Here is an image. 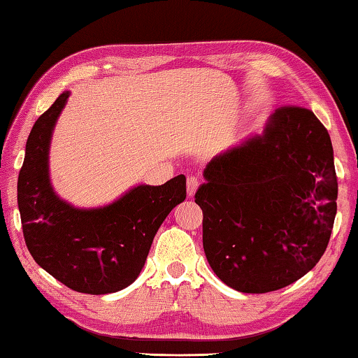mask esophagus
I'll return each mask as SVG.
<instances>
[{
	"label": "esophagus",
	"instance_id": "1",
	"mask_svg": "<svg viewBox=\"0 0 358 358\" xmlns=\"http://www.w3.org/2000/svg\"><path fill=\"white\" fill-rule=\"evenodd\" d=\"M199 183H201L199 178L194 177V175H191V177H188V180H186V189H188V196H194Z\"/></svg>",
	"mask_w": 358,
	"mask_h": 358
}]
</instances>
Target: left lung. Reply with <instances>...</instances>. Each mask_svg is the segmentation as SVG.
<instances>
[{
    "label": "left lung",
    "mask_w": 358,
    "mask_h": 358,
    "mask_svg": "<svg viewBox=\"0 0 358 358\" xmlns=\"http://www.w3.org/2000/svg\"><path fill=\"white\" fill-rule=\"evenodd\" d=\"M194 202L215 275L250 294L302 278L328 248L338 206L329 133L310 109L281 106L262 136L206 165Z\"/></svg>",
    "instance_id": "8db88e82"
}]
</instances>
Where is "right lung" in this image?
I'll return each mask as SVG.
<instances>
[{
	"instance_id": "right-lung-1",
	"label": "right lung",
	"mask_w": 358,
	"mask_h": 358,
	"mask_svg": "<svg viewBox=\"0 0 358 358\" xmlns=\"http://www.w3.org/2000/svg\"><path fill=\"white\" fill-rule=\"evenodd\" d=\"M67 98L64 92L43 112L27 140L17 180L24 239L35 262L62 285L85 294H109L138 278L159 227L185 201L186 178L136 186L101 209H76L61 201L48 177V149Z\"/></svg>"
}]
</instances>
